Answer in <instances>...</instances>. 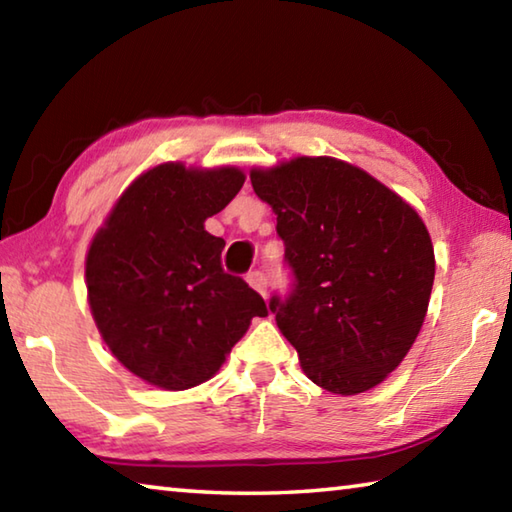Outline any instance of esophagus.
<instances>
[{
    "label": "esophagus",
    "instance_id": "esophagus-1",
    "mask_svg": "<svg viewBox=\"0 0 512 512\" xmlns=\"http://www.w3.org/2000/svg\"><path fill=\"white\" fill-rule=\"evenodd\" d=\"M246 280H248V284H250V287H253L255 291H259V293H262V296H266L268 277H266L264 271H250V273L246 275Z\"/></svg>",
    "mask_w": 512,
    "mask_h": 512
}]
</instances>
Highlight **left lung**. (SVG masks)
Segmentation results:
<instances>
[{
	"label": "left lung",
	"mask_w": 512,
	"mask_h": 512,
	"mask_svg": "<svg viewBox=\"0 0 512 512\" xmlns=\"http://www.w3.org/2000/svg\"><path fill=\"white\" fill-rule=\"evenodd\" d=\"M255 194L277 214L293 284L268 309L314 384L370 391L420 334L436 259L418 212L359 167L296 158L253 169Z\"/></svg>",
	"instance_id": "left-lung-1"
}]
</instances>
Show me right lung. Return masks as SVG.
I'll list each match as a JSON object with an SVG mask.
<instances>
[{
  "mask_svg": "<svg viewBox=\"0 0 512 512\" xmlns=\"http://www.w3.org/2000/svg\"><path fill=\"white\" fill-rule=\"evenodd\" d=\"M235 167L142 173L112 207L85 262L103 341L124 366L164 391L203 384L223 366L266 302L221 266L225 241L205 230L244 185Z\"/></svg>",
  "mask_w": 512,
  "mask_h": 512,
  "instance_id": "1",
  "label": "right lung"
}]
</instances>
